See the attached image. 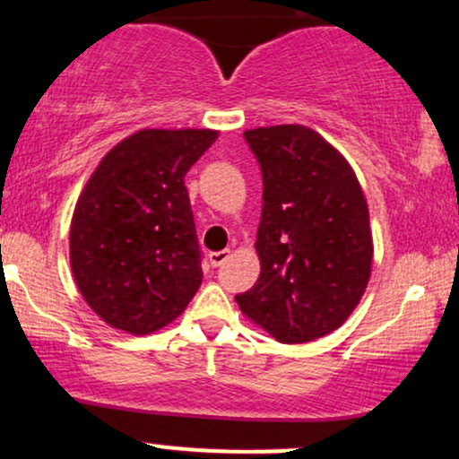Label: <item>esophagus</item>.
Returning a JSON list of instances; mask_svg holds the SVG:
<instances>
[{"instance_id":"obj_1","label":"esophagus","mask_w":459,"mask_h":459,"mask_svg":"<svg viewBox=\"0 0 459 459\" xmlns=\"http://www.w3.org/2000/svg\"><path fill=\"white\" fill-rule=\"evenodd\" d=\"M229 256H230V250H220V252H212V255H209V263H212L213 267H220V265H222V263L229 261Z\"/></svg>"}]
</instances>
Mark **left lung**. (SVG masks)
Here are the masks:
<instances>
[{
	"instance_id": "obj_1",
	"label": "left lung",
	"mask_w": 459,
	"mask_h": 459,
	"mask_svg": "<svg viewBox=\"0 0 459 459\" xmlns=\"http://www.w3.org/2000/svg\"><path fill=\"white\" fill-rule=\"evenodd\" d=\"M244 138L263 175L261 276L235 299L281 343H308L339 328L367 289L373 241L365 194L317 131L276 125Z\"/></svg>"
}]
</instances>
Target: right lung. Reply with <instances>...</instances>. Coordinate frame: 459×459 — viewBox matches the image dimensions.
<instances>
[{
	"label": "right lung",
	"mask_w": 459,
	"mask_h": 459,
	"mask_svg": "<svg viewBox=\"0 0 459 459\" xmlns=\"http://www.w3.org/2000/svg\"><path fill=\"white\" fill-rule=\"evenodd\" d=\"M212 129H142L103 157L77 200L71 270L112 328L149 334L175 321L203 282L186 175Z\"/></svg>",
	"instance_id": "right-lung-1"
}]
</instances>
